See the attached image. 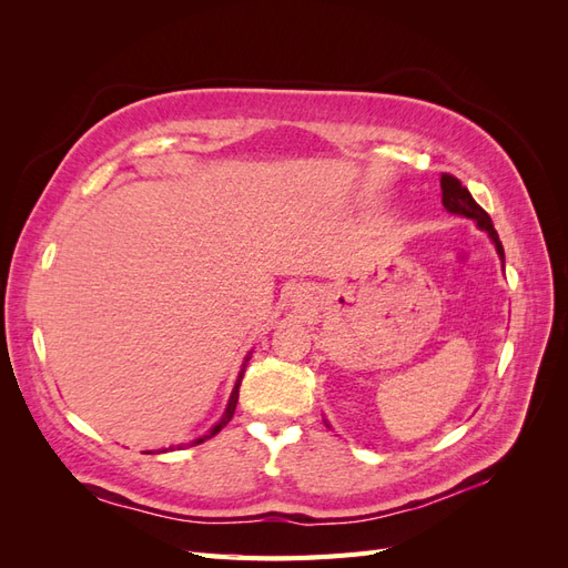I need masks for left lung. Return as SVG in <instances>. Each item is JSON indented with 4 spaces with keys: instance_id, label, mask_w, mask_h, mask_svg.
Listing matches in <instances>:
<instances>
[{
    "instance_id": "1",
    "label": "left lung",
    "mask_w": 568,
    "mask_h": 568,
    "mask_svg": "<svg viewBox=\"0 0 568 568\" xmlns=\"http://www.w3.org/2000/svg\"><path fill=\"white\" fill-rule=\"evenodd\" d=\"M440 189H443V205H445V211H450V213H455V215L471 217L480 230L488 232V236L493 239V244H495V248H497V255H500L503 261H505V248H503V244H500V236H497V232H495V227H493V220H490V215L474 201V196L469 194V189L464 186L455 175H448V173L440 175Z\"/></svg>"
}]
</instances>
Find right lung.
<instances>
[{
	"label": "right lung",
	"instance_id": "obj_1",
	"mask_svg": "<svg viewBox=\"0 0 568 568\" xmlns=\"http://www.w3.org/2000/svg\"><path fill=\"white\" fill-rule=\"evenodd\" d=\"M246 367V365H244ZM242 379H244V369L239 372V379H236V384H234V390H232V395H230V403H227V409H225V415H222V419L211 428V434L209 436H203V438H199V440H194V445H199V443H203L205 438H213L215 434H220L222 428H225L227 424H230V419L234 417V409H236V400H239V386H242Z\"/></svg>",
	"mask_w": 568,
	"mask_h": 568
}]
</instances>
